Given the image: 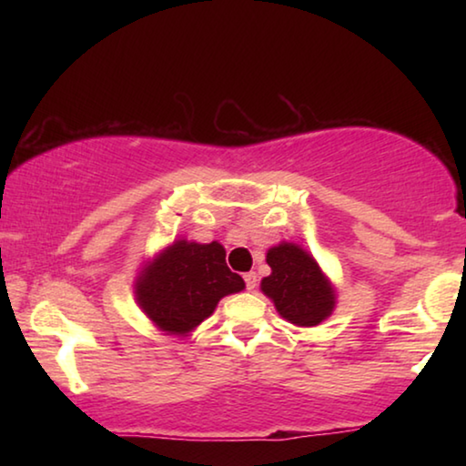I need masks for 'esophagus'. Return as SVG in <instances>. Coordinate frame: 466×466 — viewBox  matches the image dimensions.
Instances as JSON below:
<instances>
[{
	"instance_id": "esophagus-1",
	"label": "esophagus",
	"mask_w": 466,
	"mask_h": 466,
	"mask_svg": "<svg viewBox=\"0 0 466 466\" xmlns=\"http://www.w3.org/2000/svg\"><path fill=\"white\" fill-rule=\"evenodd\" d=\"M244 283H247V289L252 291L257 288V273L255 271H248L244 273Z\"/></svg>"
}]
</instances>
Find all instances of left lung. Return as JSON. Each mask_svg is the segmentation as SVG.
Returning a JSON list of instances; mask_svg holds the SVG:
<instances>
[{"label": "left lung", "mask_w": 466, "mask_h": 466, "mask_svg": "<svg viewBox=\"0 0 466 466\" xmlns=\"http://www.w3.org/2000/svg\"><path fill=\"white\" fill-rule=\"evenodd\" d=\"M271 275L261 281V289L273 299L281 319L298 327H317L335 309V288L320 271L314 257L294 242H281L267 250Z\"/></svg>", "instance_id": "left-lung-1"}]
</instances>
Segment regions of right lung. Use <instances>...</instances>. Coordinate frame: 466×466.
<instances>
[{
	"instance_id": "1",
	"label": "right lung",
	"mask_w": 466,
	"mask_h": 466,
	"mask_svg": "<svg viewBox=\"0 0 466 466\" xmlns=\"http://www.w3.org/2000/svg\"><path fill=\"white\" fill-rule=\"evenodd\" d=\"M244 289V279L226 265L219 242L175 240L136 279L139 309L168 335L187 333L211 317L219 299Z\"/></svg>"
}]
</instances>
